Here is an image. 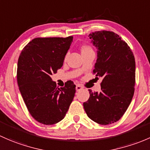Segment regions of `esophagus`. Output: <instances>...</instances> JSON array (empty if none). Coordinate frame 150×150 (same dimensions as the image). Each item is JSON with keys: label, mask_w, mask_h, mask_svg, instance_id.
Listing matches in <instances>:
<instances>
[{"label": "esophagus", "mask_w": 150, "mask_h": 150, "mask_svg": "<svg viewBox=\"0 0 150 150\" xmlns=\"http://www.w3.org/2000/svg\"><path fill=\"white\" fill-rule=\"evenodd\" d=\"M82 89L83 87L81 85H79V84H77V85L76 86V90L77 92H79V91L82 90Z\"/></svg>", "instance_id": "esophagus-1"}]
</instances>
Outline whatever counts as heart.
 Wrapping results in <instances>:
<instances>
[{"instance_id":"heart-1","label":"heart","mask_w":150,"mask_h":150,"mask_svg":"<svg viewBox=\"0 0 150 150\" xmlns=\"http://www.w3.org/2000/svg\"><path fill=\"white\" fill-rule=\"evenodd\" d=\"M87 49H90L89 48V47H86V46H85V47H84L82 48V50H87Z\"/></svg>"}]
</instances>
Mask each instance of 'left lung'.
<instances>
[{"instance_id": "obj_1", "label": "left lung", "mask_w": 150, "mask_h": 150, "mask_svg": "<svg viewBox=\"0 0 150 150\" xmlns=\"http://www.w3.org/2000/svg\"><path fill=\"white\" fill-rule=\"evenodd\" d=\"M97 48L93 72L101 77V92L89 89V98L83 103L86 115L101 125L118 121L126 111L134 93L136 64L127 43L110 31L88 36Z\"/></svg>"}]
</instances>
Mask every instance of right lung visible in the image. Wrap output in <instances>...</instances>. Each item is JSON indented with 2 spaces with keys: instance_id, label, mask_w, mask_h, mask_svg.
<instances>
[{
  "instance_id": "obj_1",
  "label": "right lung",
  "mask_w": 150,
  "mask_h": 150,
  "mask_svg": "<svg viewBox=\"0 0 150 150\" xmlns=\"http://www.w3.org/2000/svg\"><path fill=\"white\" fill-rule=\"evenodd\" d=\"M73 37L35 38L24 47L17 65L20 92L37 121L52 125L64 118L76 92L73 81L58 88L50 76L64 64Z\"/></svg>"
}]
</instances>
